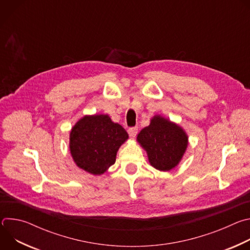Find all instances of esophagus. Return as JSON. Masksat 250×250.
Wrapping results in <instances>:
<instances>
[{
  "label": "esophagus",
  "mask_w": 250,
  "mask_h": 250,
  "mask_svg": "<svg viewBox=\"0 0 250 250\" xmlns=\"http://www.w3.org/2000/svg\"><path fill=\"white\" fill-rule=\"evenodd\" d=\"M127 132H128V134H129V136H130L131 138H134L135 135H136L137 132H138V127H137V126L129 127L128 130H127Z\"/></svg>",
  "instance_id": "1"
}]
</instances>
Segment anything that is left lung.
I'll use <instances>...</instances> for the list:
<instances>
[{"label":"left lung","instance_id":"obj_1","mask_svg":"<svg viewBox=\"0 0 250 250\" xmlns=\"http://www.w3.org/2000/svg\"><path fill=\"white\" fill-rule=\"evenodd\" d=\"M136 139L146 151L150 165L160 171H169L179 164L188 146L185 130L157 115L140 130Z\"/></svg>","mask_w":250,"mask_h":250}]
</instances>
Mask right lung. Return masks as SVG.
Masks as SVG:
<instances>
[{"label": "right lung", "instance_id": "right-lung-1", "mask_svg": "<svg viewBox=\"0 0 250 250\" xmlns=\"http://www.w3.org/2000/svg\"><path fill=\"white\" fill-rule=\"evenodd\" d=\"M127 138L125 129L108 115L85 116L71 129L69 148L79 168L101 175L115 164L117 152Z\"/></svg>", "mask_w": 250, "mask_h": 250}]
</instances>
